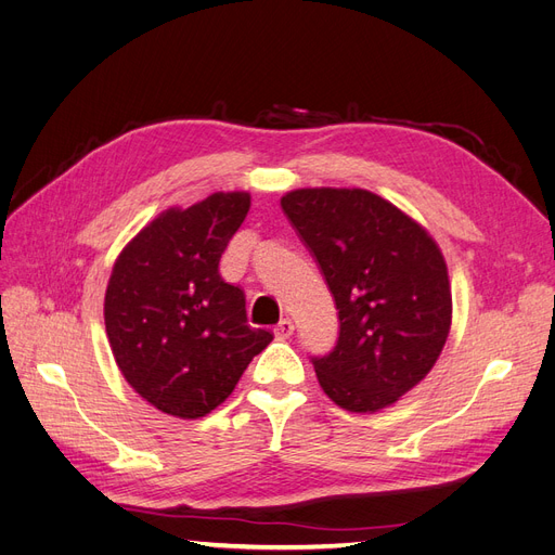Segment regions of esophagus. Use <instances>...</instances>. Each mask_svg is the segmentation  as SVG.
<instances>
[{"instance_id": "34e87169", "label": "esophagus", "mask_w": 555, "mask_h": 555, "mask_svg": "<svg viewBox=\"0 0 555 555\" xmlns=\"http://www.w3.org/2000/svg\"><path fill=\"white\" fill-rule=\"evenodd\" d=\"M292 333H294V322H292V319H282V322L275 326V338L278 340L292 338Z\"/></svg>"}]
</instances>
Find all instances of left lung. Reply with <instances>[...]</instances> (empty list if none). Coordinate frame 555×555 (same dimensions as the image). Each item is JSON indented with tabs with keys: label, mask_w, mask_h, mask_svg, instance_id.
I'll list each match as a JSON object with an SVG mask.
<instances>
[{
	"label": "left lung",
	"mask_w": 555,
	"mask_h": 555,
	"mask_svg": "<svg viewBox=\"0 0 555 555\" xmlns=\"http://www.w3.org/2000/svg\"><path fill=\"white\" fill-rule=\"evenodd\" d=\"M312 249L340 317L314 373L335 405L375 414L422 382L451 328L440 245L391 201L361 188H300L280 198Z\"/></svg>",
	"instance_id": "8db88e82"
}]
</instances>
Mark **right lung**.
I'll use <instances>...</instances> for the list:
<instances>
[{
  "label": "right lung",
  "instance_id": "obj_1",
  "mask_svg": "<svg viewBox=\"0 0 555 555\" xmlns=\"http://www.w3.org/2000/svg\"><path fill=\"white\" fill-rule=\"evenodd\" d=\"M249 204V192H215L190 208H166L113 263L104 296L113 359L164 414H210L273 340L247 324L243 289L217 271Z\"/></svg>",
  "mask_w": 555,
  "mask_h": 555
}]
</instances>
